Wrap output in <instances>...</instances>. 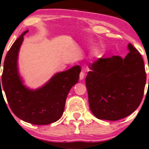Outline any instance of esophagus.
Returning <instances> with one entry per match:
<instances>
[{
  "mask_svg": "<svg viewBox=\"0 0 149 149\" xmlns=\"http://www.w3.org/2000/svg\"><path fill=\"white\" fill-rule=\"evenodd\" d=\"M84 77H85V73L83 72V71H81V72L80 73V75H79V79L80 80H83Z\"/></svg>",
  "mask_w": 149,
  "mask_h": 149,
  "instance_id": "1",
  "label": "esophagus"
}]
</instances>
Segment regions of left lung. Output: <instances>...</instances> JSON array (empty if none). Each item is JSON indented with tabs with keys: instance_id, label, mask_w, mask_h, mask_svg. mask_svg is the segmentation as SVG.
<instances>
[{
	"instance_id": "1",
	"label": "left lung",
	"mask_w": 149,
	"mask_h": 149,
	"mask_svg": "<svg viewBox=\"0 0 149 149\" xmlns=\"http://www.w3.org/2000/svg\"><path fill=\"white\" fill-rule=\"evenodd\" d=\"M125 58L113 55L89 64L85 84L90 109L98 119L118 120L127 117L141 103L146 85L144 63L131 43Z\"/></svg>"
}]
</instances>
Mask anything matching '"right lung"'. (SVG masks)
Returning <instances> with one entry per match:
<instances>
[{"instance_id": "obj_1", "label": "right lung", "mask_w": 149, "mask_h": 149, "mask_svg": "<svg viewBox=\"0 0 149 149\" xmlns=\"http://www.w3.org/2000/svg\"><path fill=\"white\" fill-rule=\"evenodd\" d=\"M28 31L22 33L7 53L0 92L3 88L12 111L19 118L33 125H48L61 117L68 94L78 83L81 70L76 65L55 73L40 88L27 87L19 73L18 55L24 36Z\"/></svg>"}]
</instances>
